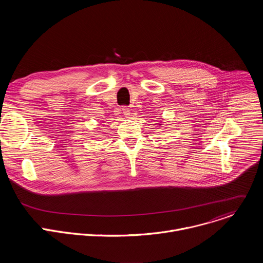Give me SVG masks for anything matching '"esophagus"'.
I'll return each instance as SVG.
<instances>
[{
    "label": "esophagus",
    "instance_id": "obj_1",
    "mask_svg": "<svg viewBox=\"0 0 263 263\" xmlns=\"http://www.w3.org/2000/svg\"><path fill=\"white\" fill-rule=\"evenodd\" d=\"M123 114H124V116H125L127 119H128L129 117H131V111H130V109H128V108H125V109H124Z\"/></svg>",
    "mask_w": 263,
    "mask_h": 263
}]
</instances>
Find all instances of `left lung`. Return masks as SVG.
Here are the masks:
<instances>
[{
  "label": "left lung",
  "mask_w": 263,
  "mask_h": 263,
  "mask_svg": "<svg viewBox=\"0 0 263 263\" xmlns=\"http://www.w3.org/2000/svg\"><path fill=\"white\" fill-rule=\"evenodd\" d=\"M158 125H159V126H161V125H162V124H161V123H159V124H158Z\"/></svg>",
  "instance_id": "left-lung-1"
}]
</instances>
